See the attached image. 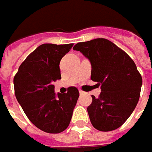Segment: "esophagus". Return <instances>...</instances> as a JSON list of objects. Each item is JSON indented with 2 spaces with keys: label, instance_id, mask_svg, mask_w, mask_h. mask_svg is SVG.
<instances>
[{
  "label": "esophagus",
  "instance_id": "esophagus-1",
  "mask_svg": "<svg viewBox=\"0 0 152 152\" xmlns=\"http://www.w3.org/2000/svg\"><path fill=\"white\" fill-rule=\"evenodd\" d=\"M79 93H80V94H84V92H83V91H82L81 89L79 90Z\"/></svg>",
  "mask_w": 152,
  "mask_h": 152
}]
</instances>
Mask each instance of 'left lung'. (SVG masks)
<instances>
[{"label": "left lung", "instance_id": "8db88e82", "mask_svg": "<svg viewBox=\"0 0 152 152\" xmlns=\"http://www.w3.org/2000/svg\"><path fill=\"white\" fill-rule=\"evenodd\" d=\"M89 60L91 80L100 86L101 93L88 107L92 125L99 131L121 127L138 104L142 77L133 59L111 42L97 38L79 42L73 48Z\"/></svg>", "mask_w": 152, "mask_h": 152}]
</instances>
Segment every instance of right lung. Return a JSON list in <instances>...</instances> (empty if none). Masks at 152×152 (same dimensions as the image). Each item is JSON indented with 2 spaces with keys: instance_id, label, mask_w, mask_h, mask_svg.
<instances>
[{
  "instance_id": "obj_1",
  "label": "right lung",
  "mask_w": 152,
  "mask_h": 152,
  "mask_svg": "<svg viewBox=\"0 0 152 152\" xmlns=\"http://www.w3.org/2000/svg\"><path fill=\"white\" fill-rule=\"evenodd\" d=\"M73 44L46 43L39 46L21 64L14 76L17 100L36 127L49 134L68 128L79 92L75 87L67 94L54 93L53 82L61 79L59 63Z\"/></svg>"
}]
</instances>
